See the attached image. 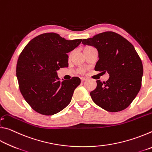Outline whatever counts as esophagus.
Returning <instances> with one entry per match:
<instances>
[{"label": "esophagus", "instance_id": "obj_1", "mask_svg": "<svg viewBox=\"0 0 152 152\" xmlns=\"http://www.w3.org/2000/svg\"><path fill=\"white\" fill-rule=\"evenodd\" d=\"M80 80H81V82H84L86 80V78H84V77H81Z\"/></svg>", "mask_w": 152, "mask_h": 152}]
</instances>
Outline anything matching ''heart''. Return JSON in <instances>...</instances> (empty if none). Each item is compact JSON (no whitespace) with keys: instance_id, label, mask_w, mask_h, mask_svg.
Here are the masks:
<instances>
[{"instance_id":"1","label":"heart","mask_w":152,"mask_h":152,"mask_svg":"<svg viewBox=\"0 0 152 152\" xmlns=\"http://www.w3.org/2000/svg\"><path fill=\"white\" fill-rule=\"evenodd\" d=\"M88 48H90V46H86V47H85V48H84L83 49V51H84V50H86V49ZM84 72H85V70H84V69L81 68V69H80V70H79V72H80V73H84Z\"/></svg>"}]
</instances>
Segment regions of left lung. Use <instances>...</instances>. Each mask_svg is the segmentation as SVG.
I'll return each instance as SVG.
<instances>
[{
    "mask_svg": "<svg viewBox=\"0 0 152 152\" xmlns=\"http://www.w3.org/2000/svg\"><path fill=\"white\" fill-rule=\"evenodd\" d=\"M82 43L99 51L95 71L109 74L106 82L96 80V88L90 93L92 101L109 112L125 109L140 91L143 73L142 61L133 45L113 31L99 33Z\"/></svg>",
    "mask_w": 152,
    "mask_h": 152,
    "instance_id": "8db88e82",
    "label": "left lung"
}]
</instances>
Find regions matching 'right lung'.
Returning a JSON list of instances; mask_svg holds the SVG:
<instances>
[{
	"instance_id": "right-lung-1",
	"label": "right lung",
	"mask_w": 152,
	"mask_h": 152,
	"mask_svg": "<svg viewBox=\"0 0 152 152\" xmlns=\"http://www.w3.org/2000/svg\"><path fill=\"white\" fill-rule=\"evenodd\" d=\"M82 39L66 40L55 33L33 38L20 53L17 77L20 93L30 107L43 115L61 111L70 103L78 77L60 82L57 70L68 66V53Z\"/></svg>"
}]
</instances>
